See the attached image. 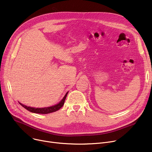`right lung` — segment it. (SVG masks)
Listing matches in <instances>:
<instances>
[{
    "label": "right lung",
    "instance_id": "add662e5",
    "mask_svg": "<svg viewBox=\"0 0 152 152\" xmlns=\"http://www.w3.org/2000/svg\"><path fill=\"white\" fill-rule=\"evenodd\" d=\"M68 92H66L65 96L63 98V99L58 103L57 105L49 107H45V108H34V107H30L26 106L25 105H23L22 103H20V104L26 109L27 110L31 111L32 113H39V114H48V113H50L52 112H55V111H57L59 109H60L63 105H64V103H65V100L66 99V97L67 96Z\"/></svg>",
    "mask_w": 152,
    "mask_h": 152
}]
</instances>
